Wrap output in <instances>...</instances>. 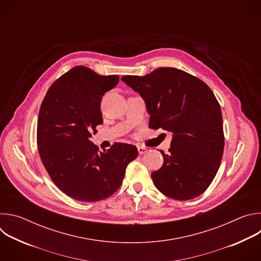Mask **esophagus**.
<instances>
[{"label": "esophagus", "mask_w": 261, "mask_h": 261, "mask_svg": "<svg viewBox=\"0 0 261 261\" xmlns=\"http://www.w3.org/2000/svg\"><path fill=\"white\" fill-rule=\"evenodd\" d=\"M137 150H138V153H139V155H143L147 150L145 147H143V146H137Z\"/></svg>", "instance_id": "34e87169"}]
</instances>
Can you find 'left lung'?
<instances>
[{
    "label": "left lung",
    "instance_id": "obj_1",
    "mask_svg": "<svg viewBox=\"0 0 261 261\" xmlns=\"http://www.w3.org/2000/svg\"><path fill=\"white\" fill-rule=\"evenodd\" d=\"M137 92L150 115L148 127L172 133L168 154L152 172L156 188L176 200L202 194L219 169L224 133L220 104L199 79L176 68H158L144 76L121 79Z\"/></svg>",
    "mask_w": 261,
    "mask_h": 261
}]
</instances>
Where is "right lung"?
<instances>
[{
	"mask_svg": "<svg viewBox=\"0 0 261 261\" xmlns=\"http://www.w3.org/2000/svg\"><path fill=\"white\" fill-rule=\"evenodd\" d=\"M119 81L118 75L76 66L50 86L42 101L37 125L39 155L55 185L75 200L94 202L113 195L138 155L135 145L121 142L98 152L90 140L103 123L102 96Z\"/></svg>",
	"mask_w": 261,
	"mask_h": 261,
	"instance_id": "right-lung-1",
	"label": "right lung"
}]
</instances>
